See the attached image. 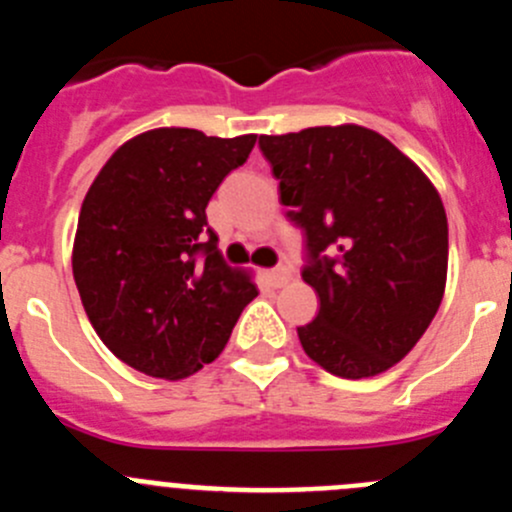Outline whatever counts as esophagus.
Returning <instances> with one entry per match:
<instances>
[{
    "mask_svg": "<svg viewBox=\"0 0 512 512\" xmlns=\"http://www.w3.org/2000/svg\"><path fill=\"white\" fill-rule=\"evenodd\" d=\"M289 277H292V274H289V269H284V266L266 271V279H269L271 287H284V284L289 282Z\"/></svg>",
    "mask_w": 512,
    "mask_h": 512,
    "instance_id": "esophagus-1",
    "label": "esophagus"
}]
</instances>
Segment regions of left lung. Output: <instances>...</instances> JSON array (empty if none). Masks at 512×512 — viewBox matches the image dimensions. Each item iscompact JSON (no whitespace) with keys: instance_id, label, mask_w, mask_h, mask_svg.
Here are the masks:
<instances>
[{"instance_id":"left-lung-1","label":"left lung","mask_w":512,"mask_h":512,"mask_svg":"<svg viewBox=\"0 0 512 512\" xmlns=\"http://www.w3.org/2000/svg\"><path fill=\"white\" fill-rule=\"evenodd\" d=\"M279 200L305 230L302 279L320 297L297 328L302 348L343 379L405 359L436 318L449 266V223L431 179L361 125L261 135Z\"/></svg>"}]
</instances>
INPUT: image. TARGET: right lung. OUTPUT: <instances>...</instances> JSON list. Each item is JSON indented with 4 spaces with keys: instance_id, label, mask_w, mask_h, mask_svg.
I'll return each instance as SVG.
<instances>
[{
    "instance_id": "add662e5",
    "label": "right lung",
    "mask_w": 512,
    "mask_h": 512,
    "mask_svg": "<svg viewBox=\"0 0 512 512\" xmlns=\"http://www.w3.org/2000/svg\"><path fill=\"white\" fill-rule=\"evenodd\" d=\"M253 143L148 130L112 153L84 197L71 259L81 305L104 346L148 377L184 379L215 361L259 295L225 264L205 215Z\"/></svg>"
}]
</instances>
